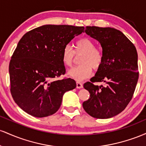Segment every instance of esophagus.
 <instances>
[{
	"label": "esophagus",
	"instance_id": "1",
	"mask_svg": "<svg viewBox=\"0 0 146 146\" xmlns=\"http://www.w3.org/2000/svg\"><path fill=\"white\" fill-rule=\"evenodd\" d=\"M76 86L78 88H82L83 87V84L82 82H76Z\"/></svg>",
	"mask_w": 146,
	"mask_h": 146
}]
</instances>
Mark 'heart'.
<instances>
[{"label": "heart", "instance_id": "b5f03b06", "mask_svg": "<svg viewBox=\"0 0 146 146\" xmlns=\"http://www.w3.org/2000/svg\"><path fill=\"white\" fill-rule=\"evenodd\" d=\"M75 53H82L80 61L81 65L72 68L67 74L70 78L77 81L88 78L92 73V68L97 70L102 64V51L95 48L94 42L89 38H84L78 40L75 44L74 51L69 44H66L64 47L62 51V60L65 66H71L73 64Z\"/></svg>", "mask_w": 146, "mask_h": 146}]
</instances>
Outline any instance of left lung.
<instances>
[{
    "instance_id": "8db88e82",
    "label": "left lung",
    "mask_w": 146,
    "mask_h": 146,
    "mask_svg": "<svg viewBox=\"0 0 146 146\" xmlns=\"http://www.w3.org/2000/svg\"><path fill=\"white\" fill-rule=\"evenodd\" d=\"M85 33L101 44L102 64L90 81L84 84L90 98L83 102L85 111L97 119H108L125 109L133 96L139 78L137 49L119 30L86 27ZM93 82H104V86Z\"/></svg>"
}]
</instances>
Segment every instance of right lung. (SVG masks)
Wrapping results in <instances>:
<instances>
[{
  "instance_id": "1",
  "label": "right lung",
  "mask_w": 146,
  "mask_h": 146,
  "mask_svg": "<svg viewBox=\"0 0 146 146\" xmlns=\"http://www.w3.org/2000/svg\"><path fill=\"white\" fill-rule=\"evenodd\" d=\"M84 27L46 25L22 37L10 60L11 93L22 110L36 117L56 113L64 94L74 89L71 78L57 80L65 73L62 51Z\"/></svg>"
}]
</instances>
